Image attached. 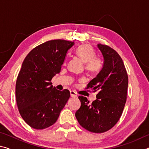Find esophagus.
I'll return each mask as SVG.
<instances>
[{"label": "esophagus", "mask_w": 149, "mask_h": 149, "mask_svg": "<svg viewBox=\"0 0 149 149\" xmlns=\"http://www.w3.org/2000/svg\"><path fill=\"white\" fill-rule=\"evenodd\" d=\"M70 95H71L72 97H74V98H76L77 97L76 93L74 91H70Z\"/></svg>", "instance_id": "1"}]
</instances>
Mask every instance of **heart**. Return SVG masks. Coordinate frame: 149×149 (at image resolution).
<instances>
[{
  "label": "heart",
  "mask_w": 149,
  "mask_h": 149,
  "mask_svg": "<svg viewBox=\"0 0 149 149\" xmlns=\"http://www.w3.org/2000/svg\"><path fill=\"white\" fill-rule=\"evenodd\" d=\"M75 53L85 62V68L92 73L100 72L103 67V60L100 56H95L93 48L89 45H81L75 50Z\"/></svg>",
  "instance_id": "b5f03b06"
}]
</instances>
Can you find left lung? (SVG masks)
<instances>
[{
  "label": "left lung",
  "instance_id": "left-lung-1",
  "mask_svg": "<svg viewBox=\"0 0 149 149\" xmlns=\"http://www.w3.org/2000/svg\"><path fill=\"white\" fill-rule=\"evenodd\" d=\"M97 47L104 58L102 68L86 89L98 91L97 99L90 104L86 97H78L81 107L75 112L79 124L93 133L107 132L122 116L127 99L128 76L118 52L105 45Z\"/></svg>",
  "mask_w": 149,
  "mask_h": 149
}]
</instances>
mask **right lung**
Listing matches in <instances>:
<instances>
[{
    "label": "right lung",
    "mask_w": 149,
    "mask_h": 149,
    "mask_svg": "<svg viewBox=\"0 0 149 149\" xmlns=\"http://www.w3.org/2000/svg\"><path fill=\"white\" fill-rule=\"evenodd\" d=\"M74 42L51 40L34 48L25 58L17 77L16 98L19 112L30 127H49L56 122L70 97L50 81L58 74L66 54Z\"/></svg>",
    "instance_id": "add662e5"
}]
</instances>
